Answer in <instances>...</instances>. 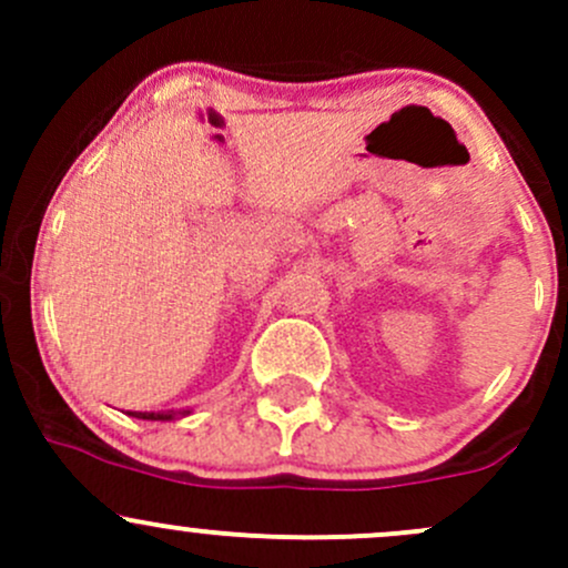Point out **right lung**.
I'll return each instance as SVG.
<instances>
[{"label":"right lung","instance_id":"1","mask_svg":"<svg viewBox=\"0 0 568 568\" xmlns=\"http://www.w3.org/2000/svg\"><path fill=\"white\" fill-rule=\"evenodd\" d=\"M131 417H140V420H173L175 412H129ZM178 415H186V412H178Z\"/></svg>","mask_w":568,"mask_h":568}]
</instances>
